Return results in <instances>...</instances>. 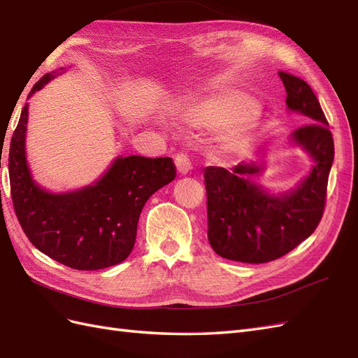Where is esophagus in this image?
<instances>
[{
	"instance_id": "34e87169",
	"label": "esophagus",
	"mask_w": 358,
	"mask_h": 358,
	"mask_svg": "<svg viewBox=\"0 0 358 358\" xmlns=\"http://www.w3.org/2000/svg\"><path fill=\"white\" fill-rule=\"evenodd\" d=\"M175 164L180 175H187V173L191 170V161L185 153H178L175 157Z\"/></svg>"
}]
</instances>
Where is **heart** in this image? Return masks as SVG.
Returning <instances> with one entry per match:
<instances>
[{
  "label": "heart",
  "mask_w": 358,
  "mask_h": 358,
  "mask_svg": "<svg viewBox=\"0 0 358 358\" xmlns=\"http://www.w3.org/2000/svg\"><path fill=\"white\" fill-rule=\"evenodd\" d=\"M179 120L189 129L215 132L217 150L221 153H238L253 140L259 113L251 107L250 96L243 93H217L199 96L183 103L178 111Z\"/></svg>",
  "instance_id": "obj_1"
}]
</instances>
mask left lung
I'll return each instance as SVG.
<instances>
[{
    "label": "left lung",
    "instance_id": "obj_1",
    "mask_svg": "<svg viewBox=\"0 0 358 358\" xmlns=\"http://www.w3.org/2000/svg\"><path fill=\"white\" fill-rule=\"evenodd\" d=\"M286 105L307 122L292 140L310 153L315 167L299 187L271 196L253 182L262 167L239 164L234 170L205 169L208 239L221 257L265 264L287 255L310 236L324 215L334 141L320 101L304 80L280 71Z\"/></svg>",
    "mask_w": 358,
    "mask_h": 358
}]
</instances>
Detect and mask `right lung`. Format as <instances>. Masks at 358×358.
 I'll use <instances>...</instances> for the list:
<instances>
[{
    "mask_svg": "<svg viewBox=\"0 0 358 358\" xmlns=\"http://www.w3.org/2000/svg\"><path fill=\"white\" fill-rule=\"evenodd\" d=\"M51 78V73L43 75L28 96ZM27 120L28 103L7 157L15 214L27 238L43 255L80 271L123 262L134 248L146 201L176 178L175 162L169 157L117 158L94 185L51 194L36 185L27 167Z\"/></svg>",
    "mask_w": 358,
    "mask_h": 358,
    "instance_id": "obj_1",
    "label": "right lung"
}]
</instances>
